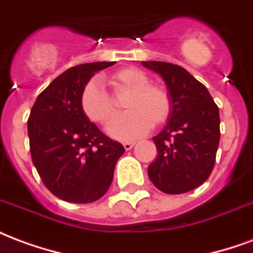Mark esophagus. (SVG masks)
<instances>
[{"label":"esophagus","instance_id":"esophagus-1","mask_svg":"<svg viewBox=\"0 0 253 253\" xmlns=\"http://www.w3.org/2000/svg\"><path fill=\"white\" fill-rule=\"evenodd\" d=\"M134 145H135L134 142H125V143H123V146H125V149H126V150H130V149H132V146H134Z\"/></svg>","mask_w":253,"mask_h":253}]
</instances>
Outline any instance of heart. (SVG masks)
Here are the masks:
<instances>
[{"label": "heart", "mask_w": 253, "mask_h": 253, "mask_svg": "<svg viewBox=\"0 0 253 253\" xmlns=\"http://www.w3.org/2000/svg\"><path fill=\"white\" fill-rule=\"evenodd\" d=\"M108 84L115 92H128L123 107L128 112L118 116L108 127L116 139L131 141L141 137L153 125L159 127L168 121L172 111L169 93L163 86L150 84L143 72L125 67L112 73ZM80 107L89 121L105 126L115 115V105L96 80L85 84L80 94Z\"/></svg>", "instance_id": "obj_1"}]
</instances>
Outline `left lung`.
Masks as SVG:
<instances>
[{"label":"left lung","mask_w":253,"mask_h":253,"mask_svg":"<svg viewBox=\"0 0 253 253\" xmlns=\"http://www.w3.org/2000/svg\"><path fill=\"white\" fill-rule=\"evenodd\" d=\"M164 80L172 111L153 138L157 159L148 175L165 194H184L209 179L219 145V112L207 88L179 65L141 62Z\"/></svg>","instance_id":"1"}]
</instances>
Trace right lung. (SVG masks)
I'll list each match as a JSON object with an SVG mask.
<instances>
[{"instance_id":"add662e5","label":"right lung","mask_w":253,"mask_h":253,"mask_svg":"<svg viewBox=\"0 0 253 253\" xmlns=\"http://www.w3.org/2000/svg\"><path fill=\"white\" fill-rule=\"evenodd\" d=\"M115 62L70 67L58 76L31 110L28 137L32 163L44 186L72 203H90L110 188L116 161L125 153L84 115L80 94L94 73Z\"/></svg>"}]
</instances>
